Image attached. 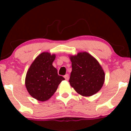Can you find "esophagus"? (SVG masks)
<instances>
[{
    "label": "esophagus",
    "mask_w": 131,
    "mask_h": 131,
    "mask_svg": "<svg viewBox=\"0 0 131 131\" xmlns=\"http://www.w3.org/2000/svg\"><path fill=\"white\" fill-rule=\"evenodd\" d=\"M64 78H65V79H66V80H69V74H66L65 76H64Z\"/></svg>",
    "instance_id": "1"
}]
</instances>
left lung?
I'll return each instance as SVG.
<instances>
[{
	"label": "left lung",
	"instance_id": "left-lung-1",
	"mask_svg": "<svg viewBox=\"0 0 131 131\" xmlns=\"http://www.w3.org/2000/svg\"><path fill=\"white\" fill-rule=\"evenodd\" d=\"M72 71L69 82L78 94L90 96L97 93L103 86L105 74L94 57L86 52L70 56Z\"/></svg>",
	"mask_w": 131,
	"mask_h": 131
}]
</instances>
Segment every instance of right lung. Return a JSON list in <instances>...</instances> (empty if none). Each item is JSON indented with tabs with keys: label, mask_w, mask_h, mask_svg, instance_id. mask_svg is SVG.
I'll use <instances>...</instances> for the list:
<instances>
[{
	"label": "right lung",
	"mask_w": 131,
	"mask_h": 131,
	"mask_svg": "<svg viewBox=\"0 0 131 131\" xmlns=\"http://www.w3.org/2000/svg\"><path fill=\"white\" fill-rule=\"evenodd\" d=\"M55 55L43 52L37 56L27 72L25 84L30 95L40 101L49 100L62 80L52 66Z\"/></svg>",
	"instance_id": "obj_1"
}]
</instances>
